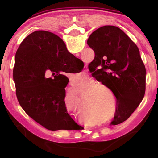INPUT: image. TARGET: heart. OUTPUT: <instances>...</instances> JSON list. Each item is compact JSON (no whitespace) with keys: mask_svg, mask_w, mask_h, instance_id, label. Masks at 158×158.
<instances>
[{"mask_svg":"<svg viewBox=\"0 0 158 158\" xmlns=\"http://www.w3.org/2000/svg\"><path fill=\"white\" fill-rule=\"evenodd\" d=\"M98 87H100V88H102V89H104L105 90H106V92H109V89L108 87L106 86L105 85L102 84V83H100V84H98Z\"/></svg>","mask_w":158,"mask_h":158,"instance_id":"obj_1","label":"heart"}]
</instances>
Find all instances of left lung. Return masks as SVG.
I'll use <instances>...</instances> for the list:
<instances>
[{"mask_svg": "<svg viewBox=\"0 0 158 158\" xmlns=\"http://www.w3.org/2000/svg\"><path fill=\"white\" fill-rule=\"evenodd\" d=\"M87 43L95 53L88 66L89 71L116 97L117 107L111 124L121 123L135 111L145 96L146 69L138 47L114 26L96 30Z\"/></svg>", "mask_w": 158, "mask_h": 158, "instance_id": "obj_1", "label": "left lung"}]
</instances>
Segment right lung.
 <instances>
[{
    "instance_id": "add662e5",
    "label": "right lung",
    "mask_w": 158,
    "mask_h": 158,
    "mask_svg": "<svg viewBox=\"0 0 158 158\" xmlns=\"http://www.w3.org/2000/svg\"><path fill=\"white\" fill-rule=\"evenodd\" d=\"M72 62L81 60L70 53L65 43L52 32L38 31L23 40L17 50L13 68L16 96L27 115L45 128L81 130L70 115L64 101L69 79L62 72L77 73L79 69ZM52 72L53 78H46Z\"/></svg>"
}]
</instances>
